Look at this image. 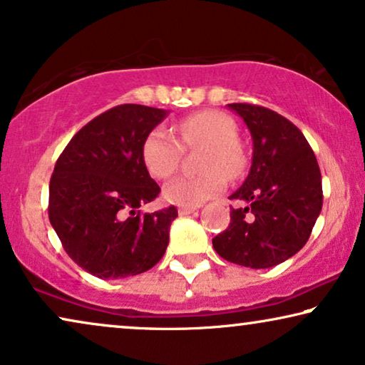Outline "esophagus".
Instances as JSON below:
<instances>
[{
  "label": "esophagus",
  "mask_w": 365,
  "mask_h": 365,
  "mask_svg": "<svg viewBox=\"0 0 365 365\" xmlns=\"http://www.w3.org/2000/svg\"><path fill=\"white\" fill-rule=\"evenodd\" d=\"M196 206H192V207H179L178 209V212H179V216H186V214H191V212H194L196 211Z\"/></svg>",
  "instance_id": "obj_1"
}]
</instances>
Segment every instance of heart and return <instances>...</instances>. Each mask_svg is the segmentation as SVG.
<instances>
[{
	"instance_id": "b5f03b06",
	"label": "heart",
	"mask_w": 365,
	"mask_h": 365,
	"mask_svg": "<svg viewBox=\"0 0 365 365\" xmlns=\"http://www.w3.org/2000/svg\"><path fill=\"white\" fill-rule=\"evenodd\" d=\"M178 139L164 128H154L143 143V161L151 176L168 179L178 171L182 159V148L204 146L201 159L202 174L181 176L164 187V199L176 206H199L207 199L217 196L226 186L227 179L241 178L246 171L247 159L236 141V124L229 116L204 109L186 116L176 126Z\"/></svg>"
}]
</instances>
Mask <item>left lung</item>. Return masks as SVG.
<instances>
[{"mask_svg": "<svg viewBox=\"0 0 365 365\" xmlns=\"http://www.w3.org/2000/svg\"><path fill=\"white\" fill-rule=\"evenodd\" d=\"M227 106L251 131L252 164L231 196L247 206L231 209V222L212 246L239 266H277L301 251L321 214V169L307 139L289 119L257 104Z\"/></svg>", "mask_w": 365, "mask_h": 365, "instance_id": "1", "label": "left lung"}]
</instances>
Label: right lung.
Listing matches in <instances>:
<instances>
[{"mask_svg": "<svg viewBox=\"0 0 365 365\" xmlns=\"http://www.w3.org/2000/svg\"><path fill=\"white\" fill-rule=\"evenodd\" d=\"M166 111L119 104L74 134L49 181V222L64 251L99 279L146 272L166 252L178 209L143 214L161 189L143 161V143Z\"/></svg>", "mask_w": 365, "mask_h": 365, "instance_id": "1", "label": "right lung"}]
</instances>
